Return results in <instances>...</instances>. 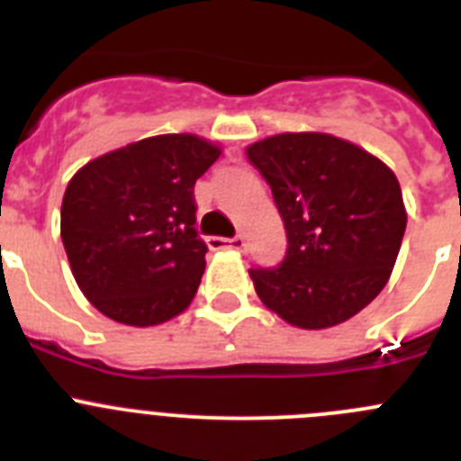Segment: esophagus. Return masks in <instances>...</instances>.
Segmentation results:
<instances>
[{
	"instance_id": "obj_1",
	"label": "esophagus",
	"mask_w": 461,
	"mask_h": 461,
	"mask_svg": "<svg viewBox=\"0 0 461 461\" xmlns=\"http://www.w3.org/2000/svg\"><path fill=\"white\" fill-rule=\"evenodd\" d=\"M207 244H210V249H223V247H230V249L242 251L244 247H247V242H244L242 235H235V238H230V240H226V238H210V240H207Z\"/></svg>"
}]
</instances>
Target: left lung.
I'll list each match as a JSON object with an SVG mask.
<instances>
[{
  "mask_svg": "<svg viewBox=\"0 0 461 461\" xmlns=\"http://www.w3.org/2000/svg\"><path fill=\"white\" fill-rule=\"evenodd\" d=\"M272 189L288 249L249 275L286 323L323 330L367 307L388 284L406 230L393 170L330 133H279L247 148Z\"/></svg>",
  "mask_w": 461,
  "mask_h": 461,
  "instance_id": "left-lung-1",
  "label": "left lung"
}]
</instances>
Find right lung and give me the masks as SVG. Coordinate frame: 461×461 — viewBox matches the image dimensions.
Here are the masks:
<instances>
[{"label": "right lung", "instance_id": "add662e5", "mask_svg": "<svg viewBox=\"0 0 461 461\" xmlns=\"http://www.w3.org/2000/svg\"><path fill=\"white\" fill-rule=\"evenodd\" d=\"M221 149L191 133L131 142L73 175L62 242L80 291L124 325L164 323L189 307L207 244L195 230V180Z\"/></svg>", "mask_w": 461, "mask_h": 461}]
</instances>
